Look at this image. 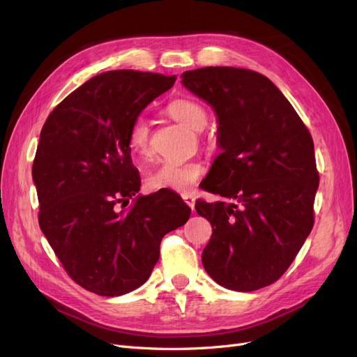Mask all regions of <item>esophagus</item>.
Masks as SVG:
<instances>
[{
    "label": "esophagus",
    "instance_id": "esophagus-1",
    "mask_svg": "<svg viewBox=\"0 0 357 357\" xmlns=\"http://www.w3.org/2000/svg\"><path fill=\"white\" fill-rule=\"evenodd\" d=\"M181 198L183 199H185V202L189 205V207L193 210V208H195V197H192L190 195V193H183V195H181Z\"/></svg>",
    "mask_w": 357,
    "mask_h": 357
}]
</instances>
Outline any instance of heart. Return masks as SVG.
Segmentation results:
<instances>
[{"mask_svg":"<svg viewBox=\"0 0 357 357\" xmlns=\"http://www.w3.org/2000/svg\"><path fill=\"white\" fill-rule=\"evenodd\" d=\"M167 112L177 122L201 131L208 122L207 110L198 101L189 98H177L171 101ZM128 147L137 160H147L152 156L150 146V128L144 117H137L132 121L128 131ZM204 174V165L197 159H167L160 162L146 177V183L153 190H174L189 192L197 185Z\"/></svg>","mask_w":357,"mask_h":357,"instance_id":"1","label":"heart"}]
</instances>
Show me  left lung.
<instances>
[{
    "label": "left lung",
    "instance_id": "left-lung-1",
    "mask_svg": "<svg viewBox=\"0 0 357 357\" xmlns=\"http://www.w3.org/2000/svg\"><path fill=\"white\" fill-rule=\"evenodd\" d=\"M181 83L214 109L223 149L204 188L225 201L195 204L213 226L205 271L231 290L273 284L314 225L319 171L308 128L261 73L204 67L183 73Z\"/></svg>",
    "mask_w": 357,
    "mask_h": 357
}]
</instances>
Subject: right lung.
<instances>
[{
  "label": "right lung",
  "instance_id": "obj_1",
  "mask_svg": "<svg viewBox=\"0 0 357 357\" xmlns=\"http://www.w3.org/2000/svg\"><path fill=\"white\" fill-rule=\"evenodd\" d=\"M176 75L107 71L71 92L49 114L32 164L38 223L67 274L101 296L142 286L159 259L164 235L190 208L174 192L133 197L139 174L128 131ZM129 199L135 202L126 212Z\"/></svg>",
  "mask_w": 357,
  "mask_h": 357
}]
</instances>
